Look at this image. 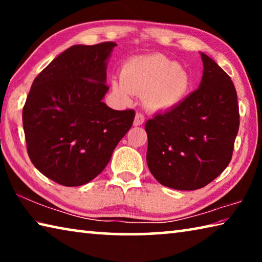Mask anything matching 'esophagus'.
<instances>
[{
    "label": "esophagus",
    "mask_w": 262,
    "mask_h": 262,
    "mask_svg": "<svg viewBox=\"0 0 262 262\" xmlns=\"http://www.w3.org/2000/svg\"><path fill=\"white\" fill-rule=\"evenodd\" d=\"M143 122H144V115L142 113H136L134 126H141V125H143Z\"/></svg>",
    "instance_id": "1"
}]
</instances>
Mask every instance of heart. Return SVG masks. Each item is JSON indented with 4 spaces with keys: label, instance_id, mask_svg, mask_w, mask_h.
Masks as SVG:
<instances>
[{
    "label": "heart",
    "instance_id": "obj_1",
    "mask_svg": "<svg viewBox=\"0 0 262 262\" xmlns=\"http://www.w3.org/2000/svg\"><path fill=\"white\" fill-rule=\"evenodd\" d=\"M190 88L187 70L162 54L129 59L123 64L120 78L112 79V91L118 99L129 103L134 95H144L145 105L157 111L178 106Z\"/></svg>",
    "mask_w": 262,
    "mask_h": 262
}]
</instances>
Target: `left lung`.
I'll return each mask as SVG.
<instances>
[{
  "label": "left lung",
  "mask_w": 262,
  "mask_h": 262,
  "mask_svg": "<svg viewBox=\"0 0 262 262\" xmlns=\"http://www.w3.org/2000/svg\"><path fill=\"white\" fill-rule=\"evenodd\" d=\"M198 90L145 123L147 163L159 184L179 190L205 187L229 165L239 129L237 92L229 75L200 52Z\"/></svg>",
  "instance_id": "1"
}]
</instances>
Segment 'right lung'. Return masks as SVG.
Listing matches in <instances>:
<instances>
[{
  "instance_id": "right-lung-1",
  "label": "right lung",
  "mask_w": 262,
  "mask_h": 262,
  "mask_svg": "<svg viewBox=\"0 0 262 262\" xmlns=\"http://www.w3.org/2000/svg\"><path fill=\"white\" fill-rule=\"evenodd\" d=\"M115 42L75 45L34 78L23 108L31 162L55 183L85 185L107 165L130 129L133 110L115 111L103 99Z\"/></svg>"
}]
</instances>
